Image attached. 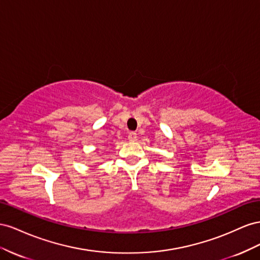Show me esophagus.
<instances>
[{"label":"esophagus","mask_w":260,"mask_h":260,"mask_svg":"<svg viewBox=\"0 0 260 260\" xmlns=\"http://www.w3.org/2000/svg\"><path fill=\"white\" fill-rule=\"evenodd\" d=\"M128 139L129 142H135V140H137V134L135 132H131L128 134Z\"/></svg>","instance_id":"1"}]
</instances>
